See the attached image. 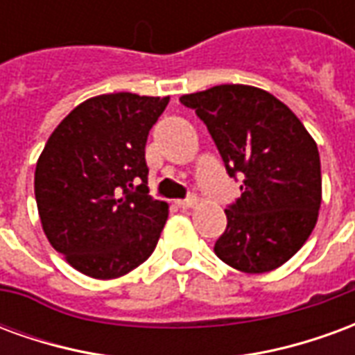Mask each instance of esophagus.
<instances>
[{"label": "esophagus", "mask_w": 355, "mask_h": 355, "mask_svg": "<svg viewBox=\"0 0 355 355\" xmlns=\"http://www.w3.org/2000/svg\"><path fill=\"white\" fill-rule=\"evenodd\" d=\"M177 205L180 209H190L196 205V198L193 196H190V198H186V200H178L177 201Z\"/></svg>", "instance_id": "1"}]
</instances>
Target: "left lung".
<instances>
[{"instance_id": "obj_1", "label": "left lung", "mask_w": 355, "mask_h": 355, "mask_svg": "<svg viewBox=\"0 0 355 355\" xmlns=\"http://www.w3.org/2000/svg\"><path fill=\"white\" fill-rule=\"evenodd\" d=\"M207 125L224 167L241 178L226 207L215 253L228 266L262 274L282 266L310 238L321 205L320 152L293 112L249 85H216L180 96Z\"/></svg>"}]
</instances>
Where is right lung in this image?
Segmentation results:
<instances>
[{"instance_id": "right-lung-1", "label": "right lung", "mask_w": 355, "mask_h": 355, "mask_svg": "<svg viewBox=\"0 0 355 355\" xmlns=\"http://www.w3.org/2000/svg\"><path fill=\"white\" fill-rule=\"evenodd\" d=\"M167 104L169 96H94L43 148L34 180L43 232L81 274L119 277L154 253L169 207L148 196L144 150Z\"/></svg>"}]
</instances>
